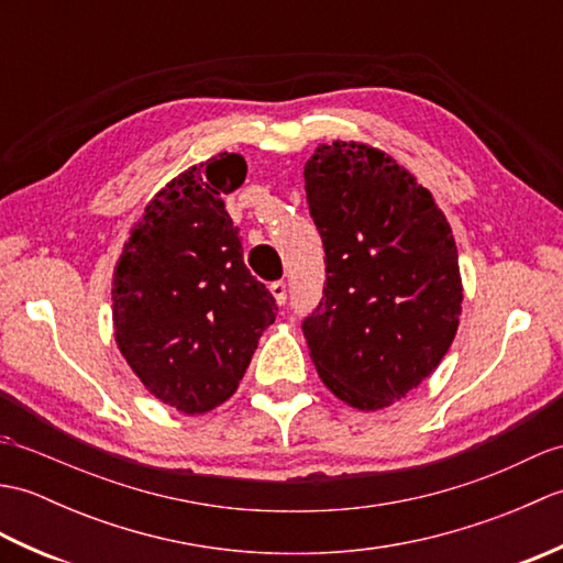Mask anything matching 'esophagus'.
I'll use <instances>...</instances> for the list:
<instances>
[{"label":"esophagus","mask_w":563,"mask_h":563,"mask_svg":"<svg viewBox=\"0 0 563 563\" xmlns=\"http://www.w3.org/2000/svg\"><path fill=\"white\" fill-rule=\"evenodd\" d=\"M271 292H273L275 302H278V305H285V300H288V285H285L283 280L271 283Z\"/></svg>","instance_id":"esophagus-1"}]
</instances>
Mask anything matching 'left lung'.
<instances>
[{
	"label": "left lung",
	"instance_id": "1",
	"mask_svg": "<svg viewBox=\"0 0 563 563\" xmlns=\"http://www.w3.org/2000/svg\"><path fill=\"white\" fill-rule=\"evenodd\" d=\"M305 190L327 254L305 339L324 385L377 411L421 385L450 349L462 312L457 246L433 196L373 147H317Z\"/></svg>",
	"mask_w": 563,
	"mask_h": 563
}]
</instances>
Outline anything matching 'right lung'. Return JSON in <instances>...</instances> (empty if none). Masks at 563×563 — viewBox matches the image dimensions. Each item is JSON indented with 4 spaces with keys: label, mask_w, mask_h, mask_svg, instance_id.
I'll list each match as a JSON object with an SVG mask.
<instances>
[{
    "label": "right lung",
    "mask_w": 563,
    "mask_h": 563,
    "mask_svg": "<svg viewBox=\"0 0 563 563\" xmlns=\"http://www.w3.org/2000/svg\"><path fill=\"white\" fill-rule=\"evenodd\" d=\"M246 162L220 154L159 190L113 275L118 349L154 397L206 413L239 387L278 305L244 266L222 194Z\"/></svg>",
    "instance_id": "1"
}]
</instances>
